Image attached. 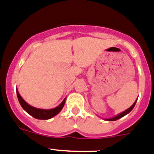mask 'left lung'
<instances>
[{
    "label": "left lung",
    "instance_id": "obj_1",
    "mask_svg": "<svg viewBox=\"0 0 154 154\" xmlns=\"http://www.w3.org/2000/svg\"><path fill=\"white\" fill-rule=\"evenodd\" d=\"M136 102H135V103H133V104L132 105V106H131V107H129V108L127 109V110H126V111H125L124 112L121 113L120 115H117V116L115 117V118H110V119H107V120H108V121H116V120H118V119H119V118H122V117H124L125 115H127V114H128V113H129L130 111H132V109H133V107H135V105H136Z\"/></svg>",
    "mask_w": 154,
    "mask_h": 154
}]
</instances>
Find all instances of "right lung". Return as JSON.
<instances>
[{"mask_svg":"<svg viewBox=\"0 0 154 154\" xmlns=\"http://www.w3.org/2000/svg\"><path fill=\"white\" fill-rule=\"evenodd\" d=\"M17 97H18V101L20 103L21 106L26 112L29 114L30 115H32L33 118H36V119H41V120H46V119H50V118H53L56 115H57L60 111H61V109L63 108L64 105V102H65V99L62 101V103L61 104L57 106V107H55L54 109H51V110H43V109H38L36 107H33L32 106L29 105L26 103L24 100L21 97L20 94L17 90Z\"/></svg>","mask_w":154,"mask_h":154,"instance_id":"1","label":"right lung"}]
</instances>
